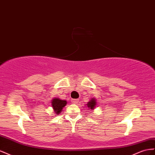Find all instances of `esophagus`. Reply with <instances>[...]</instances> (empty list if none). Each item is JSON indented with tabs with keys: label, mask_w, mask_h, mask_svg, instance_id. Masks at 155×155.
I'll return each instance as SVG.
<instances>
[{
	"label": "esophagus",
	"mask_w": 155,
	"mask_h": 155,
	"mask_svg": "<svg viewBox=\"0 0 155 155\" xmlns=\"http://www.w3.org/2000/svg\"><path fill=\"white\" fill-rule=\"evenodd\" d=\"M72 103L74 104H77L78 103V99H73L72 100Z\"/></svg>",
	"instance_id": "esophagus-1"
}]
</instances>
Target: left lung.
I'll list each match as a JSON object with an SVG mask.
<instances>
[{
	"label": "left lung",
	"instance_id": "left-lung-1",
	"mask_svg": "<svg viewBox=\"0 0 155 155\" xmlns=\"http://www.w3.org/2000/svg\"><path fill=\"white\" fill-rule=\"evenodd\" d=\"M96 101L94 99H92L90 102H88V103L87 104V107L90 108V109H94L95 106L96 105Z\"/></svg>",
	"mask_w": 155,
	"mask_h": 155
}]
</instances>
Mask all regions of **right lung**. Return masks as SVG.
<instances>
[{
    "label": "right lung",
    "mask_w": 155,
    "mask_h": 155,
    "mask_svg": "<svg viewBox=\"0 0 155 155\" xmlns=\"http://www.w3.org/2000/svg\"><path fill=\"white\" fill-rule=\"evenodd\" d=\"M67 104L66 101L64 100H60L59 99H54L52 101V107L54 110V112L56 114V115H58L62 108L65 107V106Z\"/></svg>",
    "instance_id": "right-lung-1"
}]
</instances>
